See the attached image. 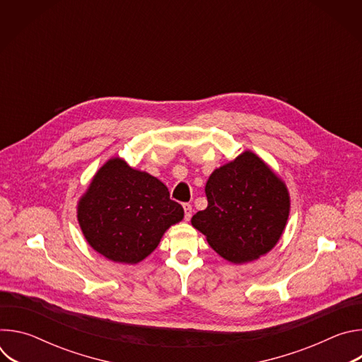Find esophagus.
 <instances>
[{"mask_svg":"<svg viewBox=\"0 0 362 362\" xmlns=\"http://www.w3.org/2000/svg\"><path fill=\"white\" fill-rule=\"evenodd\" d=\"M183 211H185V221H190L192 218V204L190 203H185L183 204Z\"/></svg>","mask_w":362,"mask_h":362,"instance_id":"1","label":"esophagus"}]
</instances>
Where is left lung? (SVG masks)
Segmentation results:
<instances>
[{
    "label": "left lung",
    "instance_id": "8db88e82",
    "mask_svg": "<svg viewBox=\"0 0 362 362\" xmlns=\"http://www.w3.org/2000/svg\"><path fill=\"white\" fill-rule=\"evenodd\" d=\"M204 193L208 208L192 218V226L228 262L256 261L279 242L291 211L289 190L253 151L215 169Z\"/></svg>",
    "mask_w": 362,
    "mask_h": 362
}]
</instances>
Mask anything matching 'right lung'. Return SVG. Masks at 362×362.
Masks as SVG:
<instances>
[{
    "label": "right lung",
    "mask_w": 362,
    "mask_h": 362,
    "mask_svg": "<svg viewBox=\"0 0 362 362\" xmlns=\"http://www.w3.org/2000/svg\"><path fill=\"white\" fill-rule=\"evenodd\" d=\"M185 216L163 182L112 158L93 176L77 202L87 243L109 261L136 265L158 247Z\"/></svg>",
    "instance_id": "right-lung-1"
}]
</instances>
